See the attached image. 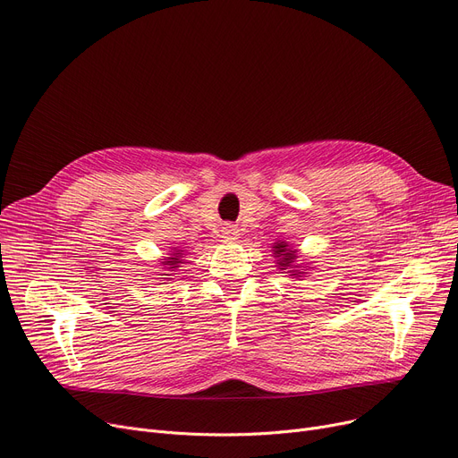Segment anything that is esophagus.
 Masks as SVG:
<instances>
[{
    "label": "esophagus",
    "mask_w": 458,
    "mask_h": 458,
    "mask_svg": "<svg viewBox=\"0 0 458 458\" xmlns=\"http://www.w3.org/2000/svg\"><path fill=\"white\" fill-rule=\"evenodd\" d=\"M221 232H223V235L228 237V239H237V237H239V228H237L235 225H232V223H226Z\"/></svg>",
    "instance_id": "1"
}]
</instances>
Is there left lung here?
Wrapping results in <instances>:
<instances>
[{
  "instance_id": "8db88e82",
  "label": "left lung",
  "mask_w": 458,
  "mask_h": 458,
  "mask_svg": "<svg viewBox=\"0 0 458 458\" xmlns=\"http://www.w3.org/2000/svg\"><path fill=\"white\" fill-rule=\"evenodd\" d=\"M273 254H275V258H278V259H276V263H278V267H280V269H287V267L292 269L293 261L297 259V252H295L293 249H290V245H287L285 242H278V243H275V245H273ZM301 275H302V273L293 271V275H292V276H301Z\"/></svg>"
}]
</instances>
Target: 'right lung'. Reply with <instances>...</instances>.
Segmentation results:
<instances>
[{"instance_id":"add662e5","label":"right lung","mask_w":458,"mask_h":458,"mask_svg":"<svg viewBox=\"0 0 458 458\" xmlns=\"http://www.w3.org/2000/svg\"><path fill=\"white\" fill-rule=\"evenodd\" d=\"M183 252V250H182ZM180 250H176V252H173V256L171 258H166V261H163V266H168V271H174L176 267H178V263H182V254Z\"/></svg>"}]
</instances>
